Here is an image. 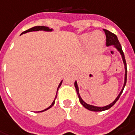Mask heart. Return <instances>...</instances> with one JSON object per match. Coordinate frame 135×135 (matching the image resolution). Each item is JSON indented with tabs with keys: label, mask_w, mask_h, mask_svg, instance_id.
<instances>
[{
	"label": "heart",
	"mask_w": 135,
	"mask_h": 135,
	"mask_svg": "<svg viewBox=\"0 0 135 135\" xmlns=\"http://www.w3.org/2000/svg\"><path fill=\"white\" fill-rule=\"evenodd\" d=\"M80 41L84 45H88L90 51L94 52L101 51L106 44L105 35L101 31L81 34L80 36Z\"/></svg>",
	"instance_id": "heart-1"
}]
</instances>
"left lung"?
<instances>
[{
    "mask_svg": "<svg viewBox=\"0 0 135 135\" xmlns=\"http://www.w3.org/2000/svg\"><path fill=\"white\" fill-rule=\"evenodd\" d=\"M104 32H105L106 37H107V41H106V46L108 47V46H112L114 47L118 51L119 54H120L121 56H122V61H123V64L124 66V84L123 86H122V90L119 92V94H118V96L117 97V98L114 99V100L112 102L111 104H108V105L104 106V107H97V106H94L91 105V104H89L86 103L83 100L81 97L80 94H79V87H78V84H77V81H75L74 82V86H75L76 90V92H77L78 97H79V102L80 103L82 104L86 109H87L89 110L93 111V112H102V111L104 110H107L109 108H111L112 106L114 104L117 102V101L118 100L119 97L122 94V93L123 91L124 88L126 85V82H127V64H126V61H125V58H124V54L123 51H122V46H121V44L119 41L118 38L115 34L112 33V32L109 31L107 30L104 29Z\"/></svg>",
    "mask_w": 135,
    "mask_h": 135,
    "instance_id": "left-lung-1",
    "label": "left lung"
}]
</instances>
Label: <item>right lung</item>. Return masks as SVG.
Here are the masks:
<instances>
[{
  "mask_svg": "<svg viewBox=\"0 0 135 135\" xmlns=\"http://www.w3.org/2000/svg\"><path fill=\"white\" fill-rule=\"evenodd\" d=\"M47 31V32H51L53 31L54 30H53V28H49V27H46V26H35V27H33V28H29L28 30H26V31H25L24 32H23L21 34H23V33H28V32H32V31ZM62 81L63 80L60 82V84H59V86H58L57 88V91H56V97H55L54 98V100L53 101L52 104H51V105L48 107V108L45 109H44V110L42 111H40L41 112H44V111L47 110V109H50L51 107H52L54 104L55 103V100H56V97H57V92H58V90H59V87L61 86V84H62Z\"/></svg>",
  "mask_w": 135,
  "mask_h": 135,
  "instance_id": "1",
  "label": "right lung"
}]
</instances>
